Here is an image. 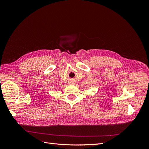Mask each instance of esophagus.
I'll return each instance as SVG.
<instances>
[{"instance_id":"1","label":"esophagus","mask_w":149,"mask_h":149,"mask_svg":"<svg viewBox=\"0 0 149 149\" xmlns=\"http://www.w3.org/2000/svg\"><path fill=\"white\" fill-rule=\"evenodd\" d=\"M74 83H74V82H73H73H72V83H71V84H74Z\"/></svg>"}]
</instances>
